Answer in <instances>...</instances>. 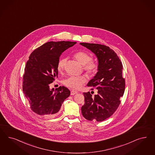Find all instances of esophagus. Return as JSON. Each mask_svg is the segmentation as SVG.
<instances>
[{"mask_svg":"<svg viewBox=\"0 0 155 155\" xmlns=\"http://www.w3.org/2000/svg\"><path fill=\"white\" fill-rule=\"evenodd\" d=\"M77 93H78V92H77V91H74V90L71 91V95H75V94H76Z\"/></svg>","mask_w":155,"mask_h":155,"instance_id":"esophagus-1","label":"esophagus"}]
</instances>
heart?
Masks as SVG:
<instances>
[{"label":"heart","mask_w":155,"mask_h":155,"mask_svg":"<svg viewBox=\"0 0 155 155\" xmlns=\"http://www.w3.org/2000/svg\"><path fill=\"white\" fill-rule=\"evenodd\" d=\"M74 57L81 65L88 75L90 76L95 75L97 71L99 65L92 61V57L88 54L83 51H79L74 54ZM67 61L66 58H61L58 60L57 69L59 72H62L64 69ZM86 81V78L84 76H70L63 80V84L72 90H78Z\"/></svg>","instance_id":"b5f03b06"}]
</instances>
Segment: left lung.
Listing matches in <instances>:
<instances>
[{
	"mask_svg": "<svg viewBox=\"0 0 155 155\" xmlns=\"http://www.w3.org/2000/svg\"><path fill=\"white\" fill-rule=\"evenodd\" d=\"M91 50L98 59V72L87 86L97 90L94 96L84 92V104L81 107L83 117L90 121H102L114 114L124 95L125 79L123 78V65L119 58L109 47L94 43H80ZM92 90H94L93 88Z\"/></svg>",
	"mask_w": 155,
	"mask_h": 155,
	"instance_id": "1",
	"label": "left lung"
}]
</instances>
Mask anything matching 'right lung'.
<instances>
[{"label": "right lung", "mask_w": 155, "mask_h": 155, "mask_svg": "<svg viewBox=\"0 0 155 155\" xmlns=\"http://www.w3.org/2000/svg\"><path fill=\"white\" fill-rule=\"evenodd\" d=\"M76 42L49 41L34 50L25 65L23 90L31 110L47 117L55 116L70 95L64 86L50 90V84L58 78L57 64L60 55Z\"/></svg>", "instance_id": "obj_1"}]
</instances>
